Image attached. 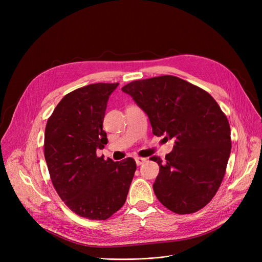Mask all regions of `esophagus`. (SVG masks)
Here are the masks:
<instances>
[{
    "mask_svg": "<svg viewBox=\"0 0 262 262\" xmlns=\"http://www.w3.org/2000/svg\"><path fill=\"white\" fill-rule=\"evenodd\" d=\"M135 160H136L137 166H141V164H142V163H144L147 159H146V158H144V157H136V158H135Z\"/></svg>",
    "mask_w": 262,
    "mask_h": 262,
    "instance_id": "obj_1",
    "label": "esophagus"
}]
</instances>
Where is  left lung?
Segmentation results:
<instances>
[{
	"mask_svg": "<svg viewBox=\"0 0 262 262\" xmlns=\"http://www.w3.org/2000/svg\"><path fill=\"white\" fill-rule=\"evenodd\" d=\"M148 116L153 134L174 140L166 160L158 156L153 189L169 210L188 214L215 195L230 155V127L215 100L180 77L162 75L134 80L122 88Z\"/></svg>",
	"mask_w": 262,
	"mask_h": 262,
	"instance_id": "8db88e82",
	"label": "left lung"
}]
</instances>
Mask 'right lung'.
I'll return each mask as SVG.
<instances>
[{
  "instance_id": "1",
  "label": "right lung",
  "mask_w": 262,
  "mask_h": 262,
  "mask_svg": "<svg viewBox=\"0 0 262 262\" xmlns=\"http://www.w3.org/2000/svg\"><path fill=\"white\" fill-rule=\"evenodd\" d=\"M119 82H98L66 94L48 120L45 157L52 184L77 215L106 220L127 198L136 161L96 156L108 140L103 121L109 95Z\"/></svg>"
}]
</instances>
